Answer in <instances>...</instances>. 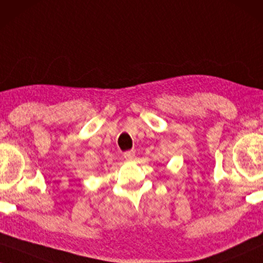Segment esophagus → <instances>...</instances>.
<instances>
[{
	"instance_id": "34e87169",
	"label": "esophagus",
	"mask_w": 263,
	"mask_h": 263,
	"mask_svg": "<svg viewBox=\"0 0 263 263\" xmlns=\"http://www.w3.org/2000/svg\"><path fill=\"white\" fill-rule=\"evenodd\" d=\"M136 156V153L133 150H130V151H126V153H124V157L126 158L127 161H132L133 158H135Z\"/></svg>"
}]
</instances>
